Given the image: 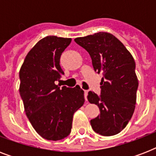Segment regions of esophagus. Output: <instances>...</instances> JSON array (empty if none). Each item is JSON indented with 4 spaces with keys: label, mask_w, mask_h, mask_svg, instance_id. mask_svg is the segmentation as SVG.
Here are the masks:
<instances>
[{
    "label": "esophagus",
    "mask_w": 156,
    "mask_h": 156,
    "mask_svg": "<svg viewBox=\"0 0 156 156\" xmlns=\"http://www.w3.org/2000/svg\"><path fill=\"white\" fill-rule=\"evenodd\" d=\"M87 95H88V90H84V96H85V100H87Z\"/></svg>",
    "instance_id": "obj_1"
}]
</instances>
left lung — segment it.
I'll list each match as a JSON object with an SVG mask.
<instances>
[{
	"mask_svg": "<svg viewBox=\"0 0 156 156\" xmlns=\"http://www.w3.org/2000/svg\"><path fill=\"white\" fill-rule=\"evenodd\" d=\"M74 41L89 52L93 68L103 75L100 96L88 92V101L96 104L100 112L90 120V126L103 136L117 134L127 126L135 108L138 80L134 59L110 33L98 32Z\"/></svg>",
	"mask_w": 156,
	"mask_h": 156,
	"instance_id": "obj_1",
	"label": "left lung"
}]
</instances>
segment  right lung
I'll return each instance as SVG.
<instances>
[{
    "label": "right lung",
    "mask_w": 156,
    "mask_h": 156,
    "mask_svg": "<svg viewBox=\"0 0 156 156\" xmlns=\"http://www.w3.org/2000/svg\"><path fill=\"white\" fill-rule=\"evenodd\" d=\"M71 40L54 35L43 38L26 56L19 71V93L26 114L35 130L47 140L67 137L73 113L85 102L79 86L61 88L56 84L64 74L60 57Z\"/></svg>",
    "instance_id": "1"
}]
</instances>
